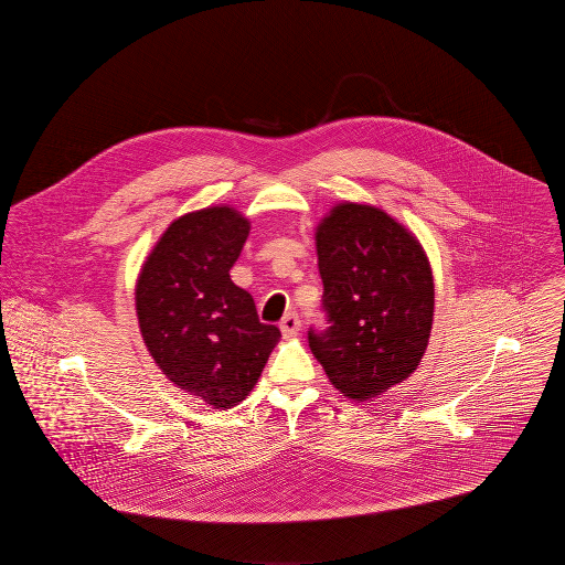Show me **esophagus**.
Returning <instances> with one entry per match:
<instances>
[{
  "label": "esophagus",
  "mask_w": 565,
  "mask_h": 565,
  "mask_svg": "<svg viewBox=\"0 0 565 565\" xmlns=\"http://www.w3.org/2000/svg\"><path fill=\"white\" fill-rule=\"evenodd\" d=\"M279 328H281V332H284V337H286V339L296 337V334H298V330H300V318H298V313H295V311L286 313V316H284V320L279 322Z\"/></svg>",
  "instance_id": "34e87169"
}]
</instances>
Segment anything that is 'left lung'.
<instances>
[{"instance_id":"8db88e82","label":"left lung","mask_w":565,"mask_h":565,"mask_svg":"<svg viewBox=\"0 0 565 565\" xmlns=\"http://www.w3.org/2000/svg\"><path fill=\"white\" fill-rule=\"evenodd\" d=\"M316 243L326 328H309V348L330 383L364 403L422 362L434 318L430 263L403 224L371 205H337Z\"/></svg>"}]
</instances>
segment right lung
I'll return each instance as SVG.
<instances>
[{
  "instance_id": "obj_1",
  "label": "right lung",
  "mask_w": 565,
  "mask_h": 565,
  "mask_svg": "<svg viewBox=\"0 0 565 565\" xmlns=\"http://www.w3.org/2000/svg\"><path fill=\"white\" fill-rule=\"evenodd\" d=\"M247 235L249 222L226 205L182 215L135 288L139 330L162 375L214 408L245 401L281 337L228 275Z\"/></svg>"
}]
</instances>
